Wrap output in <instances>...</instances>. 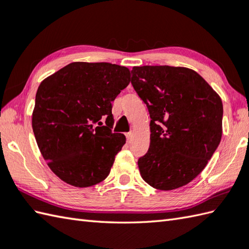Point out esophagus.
I'll return each mask as SVG.
<instances>
[{
  "instance_id": "esophagus-1",
  "label": "esophagus",
  "mask_w": 249,
  "mask_h": 249,
  "mask_svg": "<svg viewBox=\"0 0 249 249\" xmlns=\"http://www.w3.org/2000/svg\"><path fill=\"white\" fill-rule=\"evenodd\" d=\"M126 138H127L128 142H131V140H133V138H134V133H133V131H129V133L126 134Z\"/></svg>"
}]
</instances>
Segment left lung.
Masks as SVG:
<instances>
[{"mask_svg":"<svg viewBox=\"0 0 249 249\" xmlns=\"http://www.w3.org/2000/svg\"><path fill=\"white\" fill-rule=\"evenodd\" d=\"M131 84L151 118L149 151L138 160L142 178L160 190L192 182L220 142V97L199 73L185 67H134Z\"/></svg>","mask_w":249,"mask_h":249,"instance_id":"1","label":"left lung"}]
</instances>
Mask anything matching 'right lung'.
Instances as JSON below:
<instances>
[{
  "mask_svg": "<svg viewBox=\"0 0 249 249\" xmlns=\"http://www.w3.org/2000/svg\"><path fill=\"white\" fill-rule=\"evenodd\" d=\"M129 81L124 66L73 62L40 83L32 127L41 155L62 181L89 187L109 176L126 142L123 134L111 129V103Z\"/></svg>",
  "mask_w": 249,
  "mask_h": 249,
  "instance_id": "right-lung-1",
  "label": "right lung"
}]
</instances>
